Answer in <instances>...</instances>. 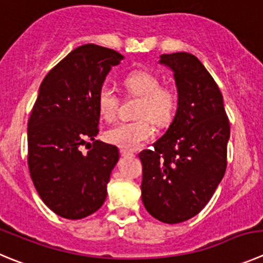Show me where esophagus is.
<instances>
[{
    "label": "esophagus",
    "instance_id": "obj_1",
    "mask_svg": "<svg viewBox=\"0 0 263 263\" xmlns=\"http://www.w3.org/2000/svg\"><path fill=\"white\" fill-rule=\"evenodd\" d=\"M120 154L123 157H134L135 154L129 151H124V149H120Z\"/></svg>",
    "mask_w": 263,
    "mask_h": 263
}]
</instances>
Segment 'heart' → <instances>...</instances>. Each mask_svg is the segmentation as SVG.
<instances>
[{"mask_svg":"<svg viewBox=\"0 0 263 263\" xmlns=\"http://www.w3.org/2000/svg\"><path fill=\"white\" fill-rule=\"evenodd\" d=\"M123 83L129 93L141 97L137 109V117L141 119L115 124L107 129L106 140L124 151H135L156 135L149 117L158 126H165L173 119L178 106V95L171 88L161 87L158 76L149 71H134L124 78ZM118 104L119 98L111 87L104 85L98 90L97 106L102 119L114 120Z\"/></svg>","mask_w":263,"mask_h":263,"instance_id":"1","label":"heart"}]
</instances>
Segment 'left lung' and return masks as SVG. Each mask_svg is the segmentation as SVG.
<instances>
[{
    "label": "left lung",
    "mask_w": 263,
    "mask_h": 263,
    "mask_svg": "<svg viewBox=\"0 0 263 263\" xmlns=\"http://www.w3.org/2000/svg\"><path fill=\"white\" fill-rule=\"evenodd\" d=\"M174 72L178 107L167 131L139 154L143 163L141 198L149 214L174 224L205 208L227 166L230 122L223 96L193 54H162Z\"/></svg>",
    "instance_id": "obj_1"
}]
</instances>
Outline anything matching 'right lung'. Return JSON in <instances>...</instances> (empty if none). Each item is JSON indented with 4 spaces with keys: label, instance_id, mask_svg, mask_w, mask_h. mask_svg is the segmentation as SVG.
Segmentation results:
<instances>
[{
    "label": "right lung",
    "instance_id": "obj_1",
    "mask_svg": "<svg viewBox=\"0 0 263 263\" xmlns=\"http://www.w3.org/2000/svg\"><path fill=\"white\" fill-rule=\"evenodd\" d=\"M123 58L95 44L78 46L39 88L27 129L29 174L44 203L66 219L88 217L106 200L119 151L95 139L100 124L97 95L112 66ZM83 145L90 146L87 154Z\"/></svg>",
    "mask_w": 263,
    "mask_h": 263
}]
</instances>
